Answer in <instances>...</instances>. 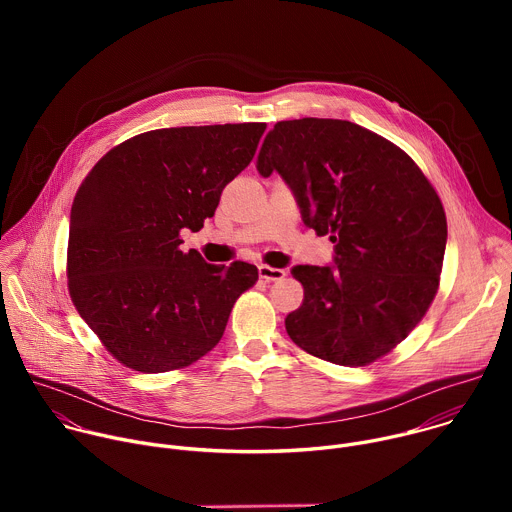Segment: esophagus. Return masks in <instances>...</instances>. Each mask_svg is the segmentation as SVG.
<instances>
[{
  "label": "esophagus",
  "mask_w": 512,
  "mask_h": 512,
  "mask_svg": "<svg viewBox=\"0 0 512 512\" xmlns=\"http://www.w3.org/2000/svg\"><path fill=\"white\" fill-rule=\"evenodd\" d=\"M259 277L265 281H277L281 277H285V269H277V267H269V265H259Z\"/></svg>",
  "instance_id": "34e87169"
}]
</instances>
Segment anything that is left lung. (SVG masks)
<instances>
[{
    "label": "left lung",
    "instance_id": "obj_1",
    "mask_svg": "<svg viewBox=\"0 0 512 512\" xmlns=\"http://www.w3.org/2000/svg\"><path fill=\"white\" fill-rule=\"evenodd\" d=\"M257 172L281 176L306 227L330 235L332 265H294L302 306L285 330L306 352L362 367L395 348L440 283L448 223L415 162L385 137L342 119L279 121Z\"/></svg>",
    "mask_w": 512,
    "mask_h": 512
}]
</instances>
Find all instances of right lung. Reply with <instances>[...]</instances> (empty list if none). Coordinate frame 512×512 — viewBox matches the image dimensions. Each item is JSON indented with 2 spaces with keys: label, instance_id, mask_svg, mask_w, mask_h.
I'll return each instance as SVG.
<instances>
[{
  "label": "right lung",
  "instance_id": "add662e5",
  "mask_svg": "<svg viewBox=\"0 0 512 512\" xmlns=\"http://www.w3.org/2000/svg\"><path fill=\"white\" fill-rule=\"evenodd\" d=\"M265 123L154 129L105 154L70 208L68 289L81 318L125 367L182 369L223 338L259 273L184 253L223 188L253 160Z\"/></svg>",
  "mask_w": 512,
  "mask_h": 512
}]
</instances>
